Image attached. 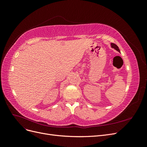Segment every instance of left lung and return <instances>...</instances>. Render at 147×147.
Returning <instances> with one entry per match:
<instances>
[{"mask_svg":"<svg viewBox=\"0 0 147 147\" xmlns=\"http://www.w3.org/2000/svg\"><path fill=\"white\" fill-rule=\"evenodd\" d=\"M111 47H112V48H113L115 49V50H116L118 51V52H120V50H119L118 47L117 45H115V43H111Z\"/></svg>","mask_w":147,"mask_h":147,"instance_id":"obj_1","label":"left lung"}]
</instances>
